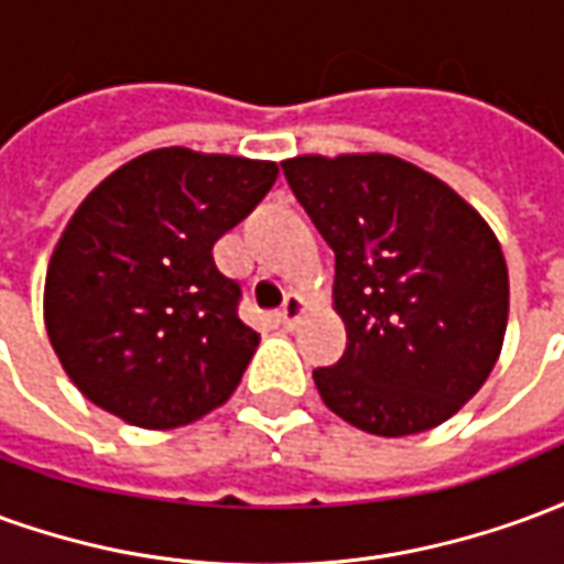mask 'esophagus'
Masks as SVG:
<instances>
[{
	"label": "esophagus",
	"mask_w": 564,
	"mask_h": 564,
	"mask_svg": "<svg viewBox=\"0 0 564 564\" xmlns=\"http://www.w3.org/2000/svg\"><path fill=\"white\" fill-rule=\"evenodd\" d=\"M302 314H305V302H302V295L290 293L286 299H283V307L278 311V319H281L283 329H295V323L302 319Z\"/></svg>",
	"instance_id": "esophagus-1"
}]
</instances>
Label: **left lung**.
<instances>
[{
    "label": "left lung",
    "instance_id": "obj_1",
    "mask_svg": "<svg viewBox=\"0 0 564 564\" xmlns=\"http://www.w3.org/2000/svg\"><path fill=\"white\" fill-rule=\"evenodd\" d=\"M281 169L335 250L347 350L314 371L319 399L383 437L449 420L505 341L508 265L492 229L447 184L395 156H295Z\"/></svg>",
    "mask_w": 564,
    "mask_h": 564
}]
</instances>
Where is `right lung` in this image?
<instances>
[{
	"mask_svg": "<svg viewBox=\"0 0 564 564\" xmlns=\"http://www.w3.org/2000/svg\"><path fill=\"white\" fill-rule=\"evenodd\" d=\"M274 177V162L162 148L80 202L47 265L44 326L93 404L174 429L232 395L259 335L238 317L241 286L210 247Z\"/></svg>",
	"mask_w": 564,
	"mask_h": 564,
	"instance_id": "obj_1",
	"label": "right lung"
}]
</instances>
